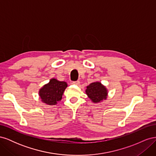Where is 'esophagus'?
Returning a JSON list of instances; mask_svg holds the SVG:
<instances>
[{"mask_svg": "<svg viewBox=\"0 0 156 156\" xmlns=\"http://www.w3.org/2000/svg\"><path fill=\"white\" fill-rule=\"evenodd\" d=\"M72 84H75V85H79L80 82H79V81H73V82H72Z\"/></svg>", "mask_w": 156, "mask_h": 156, "instance_id": "esophagus-1", "label": "esophagus"}]
</instances>
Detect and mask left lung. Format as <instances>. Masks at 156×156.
<instances>
[{
	"label": "left lung",
	"instance_id": "left-lung-1",
	"mask_svg": "<svg viewBox=\"0 0 156 156\" xmlns=\"http://www.w3.org/2000/svg\"><path fill=\"white\" fill-rule=\"evenodd\" d=\"M85 92L90 100L94 103L106 100L108 93L106 87L100 81H95L90 84L87 87Z\"/></svg>",
	"mask_w": 156,
	"mask_h": 156
}]
</instances>
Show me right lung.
I'll return each mask as SVG.
<instances>
[{"mask_svg": "<svg viewBox=\"0 0 156 156\" xmlns=\"http://www.w3.org/2000/svg\"><path fill=\"white\" fill-rule=\"evenodd\" d=\"M67 87L66 82L52 78L48 83L39 90L38 95L41 102L48 105H55L62 100L64 92Z\"/></svg>", "mask_w": 156, "mask_h": 156, "instance_id": "1", "label": "right lung"}]
</instances>
